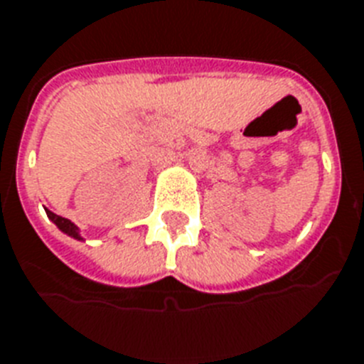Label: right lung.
<instances>
[{"label": "right lung", "mask_w": 364, "mask_h": 364, "mask_svg": "<svg viewBox=\"0 0 364 364\" xmlns=\"http://www.w3.org/2000/svg\"><path fill=\"white\" fill-rule=\"evenodd\" d=\"M46 214H48V218H50L52 222L56 223L58 228L62 229L63 232H67L69 237H75V238H80V235H78V228L75 225V223H71L67 218L63 216H58V214H54V212L46 210Z\"/></svg>", "instance_id": "1"}]
</instances>
